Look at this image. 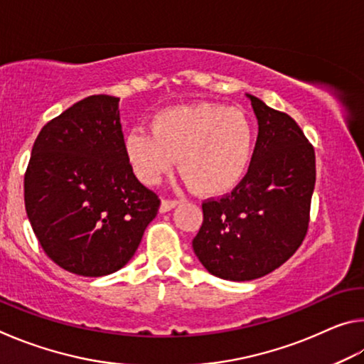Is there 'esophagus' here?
I'll list each match as a JSON object with an SVG mask.
<instances>
[{"label": "esophagus", "instance_id": "1", "mask_svg": "<svg viewBox=\"0 0 364 364\" xmlns=\"http://www.w3.org/2000/svg\"><path fill=\"white\" fill-rule=\"evenodd\" d=\"M178 204H180V200L176 199H164L160 202V212L165 213V212H170L171 208H175Z\"/></svg>", "mask_w": 364, "mask_h": 364}]
</instances>
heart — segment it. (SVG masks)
Returning <instances> with one entry per match:
<instances>
[{"label":"heart","instance_id":"b5f03b06","mask_svg":"<svg viewBox=\"0 0 364 364\" xmlns=\"http://www.w3.org/2000/svg\"><path fill=\"white\" fill-rule=\"evenodd\" d=\"M151 133L133 130L123 151L144 184H157L173 167L200 196L232 191L247 173L252 128L239 110L197 102L168 107L152 115Z\"/></svg>","mask_w":364,"mask_h":364}]
</instances>
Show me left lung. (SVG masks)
I'll return each instance as SVG.
<instances>
[{
  "instance_id": "left-lung-1",
  "label": "left lung",
  "mask_w": 364,
  "mask_h": 364,
  "mask_svg": "<svg viewBox=\"0 0 364 364\" xmlns=\"http://www.w3.org/2000/svg\"><path fill=\"white\" fill-rule=\"evenodd\" d=\"M249 96L258 136L242 181L202 202L193 249L208 273L252 281L271 273L304 242L316 181L315 149L291 115Z\"/></svg>"
}]
</instances>
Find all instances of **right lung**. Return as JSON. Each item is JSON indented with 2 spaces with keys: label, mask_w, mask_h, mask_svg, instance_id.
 <instances>
[{
  "label": "right lung",
  "mask_w": 364,
  "mask_h": 364,
  "mask_svg": "<svg viewBox=\"0 0 364 364\" xmlns=\"http://www.w3.org/2000/svg\"><path fill=\"white\" fill-rule=\"evenodd\" d=\"M119 101L88 96L48 122L23 178L27 217L45 254L86 278L125 267L160 207L127 160Z\"/></svg>",
  "instance_id": "1"
}]
</instances>
